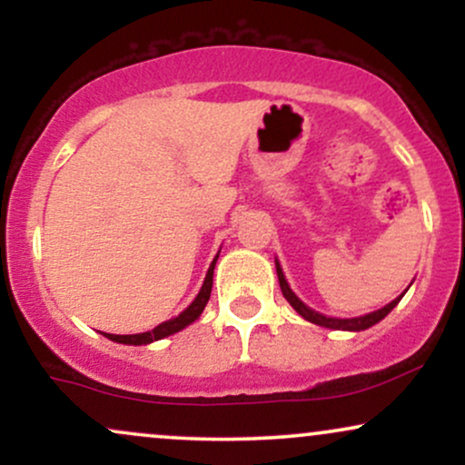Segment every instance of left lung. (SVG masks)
<instances>
[{
    "instance_id": "obj_1",
    "label": "left lung",
    "mask_w": 465,
    "mask_h": 465,
    "mask_svg": "<svg viewBox=\"0 0 465 465\" xmlns=\"http://www.w3.org/2000/svg\"><path fill=\"white\" fill-rule=\"evenodd\" d=\"M275 269H277V280H280L282 295L286 297V302L291 303V306L295 308V311L300 312L302 317L306 319V322L323 325V328H330V330H350V332H361V330L371 328V325L382 322V319H385L387 314L398 306V302L402 300L404 292H407V291H404L402 295L396 297V300H393L391 303H387V306L381 308V311H373L370 314H362V317H354V319H334V317H325V314H322V312H314L312 308H308L306 303H303L300 297H297L295 292L291 291V286H288V282L284 277V271H282V266H280V262H277V260H275Z\"/></svg>"
}]
</instances>
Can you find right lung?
I'll return each instance as SVG.
<instances>
[{"label":"right lung","mask_w":465,"mask_h":465,"mask_svg":"<svg viewBox=\"0 0 465 465\" xmlns=\"http://www.w3.org/2000/svg\"><path fill=\"white\" fill-rule=\"evenodd\" d=\"M216 260H218V255L214 258V262L210 264V269H207L205 282H203L199 295L194 297V302H192L190 306L185 308V311L179 314V317L168 319V322L159 323L157 328L151 330V332H142V334H106V332H103V334L106 336V339L115 341V343H124V345H148V343H153V341L165 339V336H170V334L179 332V330L188 328L190 323H194L196 319L201 317L203 308H205L207 302H210L212 282H214V266H216Z\"/></svg>","instance_id":"obj_1"}]
</instances>
